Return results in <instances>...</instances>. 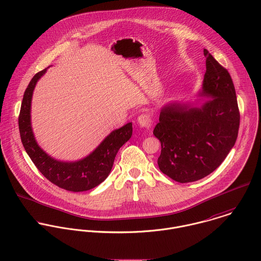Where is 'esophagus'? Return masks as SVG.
<instances>
[{"label": "esophagus", "mask_w": 261, "mask_h": 261, "mask_svg": "<svg viewBox=\"0 0 261 261\" xmlns=\"http://www.w3.org/2000/svg\"><path fill=\"white\" fill-rule=\"evenodd\" d=\"M138 123L141 127H147L149 128L150 127V124H151V120H150V117L148 114L144 113V114H141L139 117H138Z\"/></svg>", "instance_id": "esophagus-1"}]
</instances>
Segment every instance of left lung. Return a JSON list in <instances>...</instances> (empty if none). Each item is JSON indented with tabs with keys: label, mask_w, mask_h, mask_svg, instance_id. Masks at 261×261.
<instances>
[{
	"label": "left lung",
	"mask_w": 261,
	"mask_h": 261,
	"mask_svg": "<svg viewBox=\"0 0 261 261\" xmlns=\"http://www.w3.org/2000/svg\"><path fill=\"white\" fill-rule=\"evenodd\" d=\"M204 55L206 72L198 98L165 105L153 129L162 147L159 168L179 183L215 171L238 136L240 115L231 76L206 49Z\"/></svg>",
	"instance_id": "8db88e82"
}]
</instances>
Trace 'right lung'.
Returning <instances> with one entry per match:
<instances>
[{
	"instance_id": "obj_1",
	"label": "right lung",
	"mask_w": 261,
	"mask_h": 261,
	"mask_svg": "<svg viewBox=\"0 0 261 261\" xmlns=\"http://www.w3.org/2000/svg\"><path fill=\"white\" fill-rule=\"evenodd\" d=\"M48 68L38 72L32 78L24 93L19 115L21 141L38 170L51 183L71 192L88 191L108 178L118 149L133 135V124L128 122L112 130L89 154L80 160L65 162L52 158L38 145L31 122L33 92L39 79Z\"/></svg>"
}]
</instances>
